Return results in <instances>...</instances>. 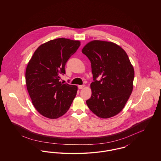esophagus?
<instances>
[{
  "instance_id": "obj_1",
  "label": "esophagus",
  "mask_w": 161,
  "mask_h": 161,
  "mask_svg": "<svg viewBox=\"0 0 161 161\" xmlns=\"http://www.w3.org/2000/svg\"><path fill=\"white\" fill-rule=\"evenodd\" d=\"M84 85H79L78 87V89H83L84 87Z\"/></svg>"
}]
</instances>
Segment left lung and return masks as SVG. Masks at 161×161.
<instances>
[{"instance_id": "8db88e82", "label": "left lung", "mask_w": 161, "mask_h": 161, "mask_svg": "<svg viewBox=\"0 0 161 161\" xmlns=\"http://www.w3.org/2000/svg\"><path fill=\"white\" fill-rule=\"evenodd\" d=\"M82 53L91 61L93 80L91 97L86 101L87 106L101 118L118 114L133 87L135 72L127 54L114 43L101 40L90 42Z\"/></svg>"}]
</instances>
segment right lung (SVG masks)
<instances>
[{
	"instance_id": "add662e5",
	"label": "right lung",
	"mask_w": 161,
	"mask_h": 161,
	"mask_svg": "<svg viewBox=\"0 0 161 161\" xmlns=\"http://www.w3.org/2000/svg\"><path fill=\"white\" fill-rule=\"evenodd\" d=\"M80 42L64 38L45 43L36 50L25 73L26 84L32 103L43 116L57 119L65 114L74 100L78 87L63 84L60 75Z\"/></svg>"
}]
</instances>
